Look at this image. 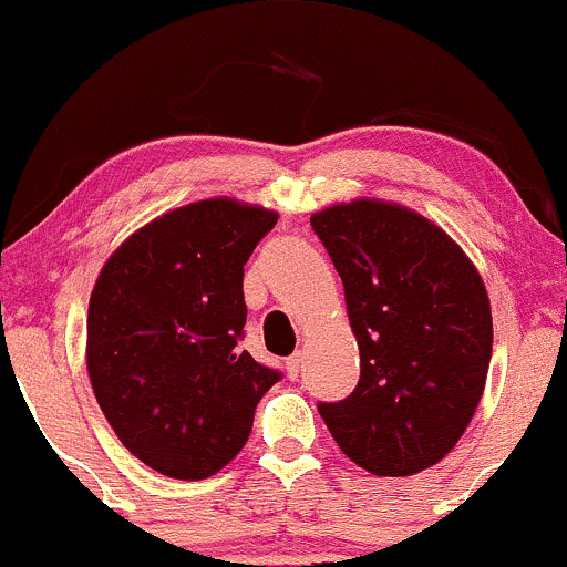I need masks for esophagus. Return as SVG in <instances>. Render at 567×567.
I'll return each instance as SVG.
<instances>
[{
	"instance_id": "34e87169",
	"label": "esophagus",
	"mask_w": 567,
	"mask_h": 567,
	"mask_svg": "<svg viewBox=\"0 0 567 567\" xmlns=\"http://www.w3.org/2000/svg\"><path fill=\"white\" fill-rule=\"evenodd\" d=\"M302 371V352H295L289 360H286V373H289L291 379H297V373Z\"/></svg>"
}]
</instances>
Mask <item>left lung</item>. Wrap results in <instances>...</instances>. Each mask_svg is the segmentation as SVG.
Wrapping results in <instances>:
<instances>
[{
	"label": "left lung",
	"mask_w": 567,
	"mask_h": 567,
	"mask_svg": "<svg viewBox=\"0 0 567 567\" xmlns=\"http://www.w3.org/2000/svg\"><path fill=\"white\" fill-rule=\"evenodd\" d=\"M343 281L360 382L319 404L332 440L379 477L453 451L486 388L492 306L470 256L420 213L354 198L311 215Z\"/></svg>",
	"instance_id": "obj_1"
}]
</instances>
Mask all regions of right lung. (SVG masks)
Returning a JSON list of instances; mask_svg holds the SVG:
<instances>
[{
	"label": "right lung",
	"mask_w": 567,
	"mask_h": 567,
	"mask_svg": "<svg viewBox=\"0 0 567 567\" xmlns=\"http://www.w3.org/2000/svg\"><path fill=\"white\" fill-rule=\"evenodd\" d=\"M278 213L204 198L127 237L97 276L86 371L122 445L150 470L202 481L248 442L281 373L240 349L243 267Z\"/></svg>",
	"instance_id": "right-lung-1"
}]
</instances>
